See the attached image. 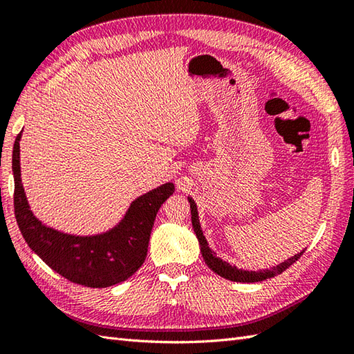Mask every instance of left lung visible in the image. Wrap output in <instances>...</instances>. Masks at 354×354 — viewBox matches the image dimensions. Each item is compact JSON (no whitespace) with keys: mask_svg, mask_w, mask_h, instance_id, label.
I'll list each match as a JSON object with an SVG mask.
<instances>
[{"mask_svg":"<svg viewBox=\"0 0 354 354\" xmlns=\"http://www.w3.org/2000/svg\"><path fill=\"white\" fill-rule=\"evenodd\" d=\"M190 202V209H192V223H193V230H194V234H196L198 240H199V246H201V252H202V257H204L207 266L216 272L217 275H221L223 278H227V280L231 281H239V283H257V281H263V280H268V278H272L278 274L284 272L286 269L289 266H292L293 263H295L299 257H301L304 250L301 252H298L293 255V257L288 259L286 261L280 263V265H277L270 269H260V270H243V269H239L236 266H231L230 263L223 261L222 259L217 257V255L209 250L207 239L204 236V232H202L201 228V223H199V216H198V207H196V202H194L192 198H189Z\"/></svg>","mask_w":354,"mask_h":354,"instance_id":"1","label":"left lung"}]
</instances>
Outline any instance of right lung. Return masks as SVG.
<instances>
[{
	"instance_id": "right-lung-1",
	"label": "right lung",
	"mask_w": 354,
	"mask_h": 354,
	"mask_svg": "<svg viewBox=\"0 0 354 354\" xmlns=\"http://www.w3.org/2000/svg\"><path fill=\"white\" fill-rule=\"evenodd\" d=\"M18 133L13 145L15 216L27 245L66 280L86 288H109L127 280L145 263L158 209L175 192L165 183L141 194L114 228L94 236H74L44 225L33 214L22 187Z\"/></svg>"
}]
</instances>
